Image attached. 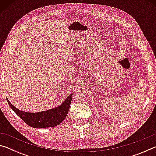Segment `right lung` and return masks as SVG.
Returning <instances> with one entry per match:
<instances>
[{"label": "right lung", "instance_id": "obj_1", "mask_svg": "<svg viewBox=\"0 0 156 156\" xmlns=\"http://www.w3.org/2000/svg\"><path fill=\"white\" fill-rule=\"evenodd\" d=\"M73 94H71L66 98L64 102L56 107L51 108L40 112L31 113L23 112L15 107L7 98V101L9 107L16 115L24 122L31 127L36 129H43L54 127L61 123L67 116L72 102Z\"/></svg>", "mask_w": 156, "mask_h": 156}]
</instances>
